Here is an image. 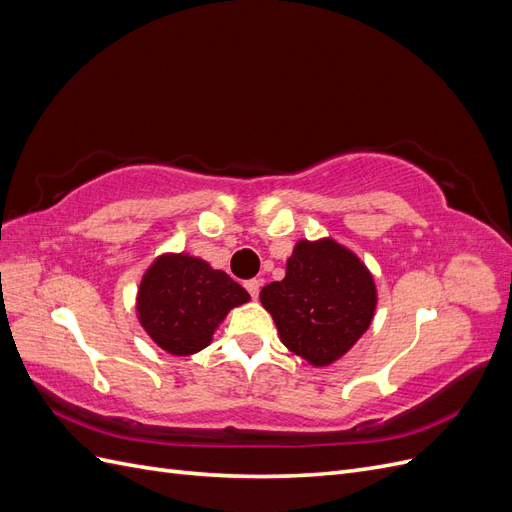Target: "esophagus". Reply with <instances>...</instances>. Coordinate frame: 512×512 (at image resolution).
I'll list each match as a JSON object with an SVG mask.
<instances>
[{
    "instance_id": "esophagus-1",
    "label": "esophagus",
    "mask_w": 512,
    "mask_h": 512,
    "mask_svg": "<svg viewBox=\"0 0 512 512\" xmlns=\"http://www.w3.org/2000/svg\"><path fill=\"white\" fill-rule=\"evenodd\" d=\"M247 292L252 294V299H258V292H260V280H247L245 282Z\"/></svg>"
}]
</instances>
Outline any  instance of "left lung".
Here are the masks:
<instances>
[{"label": "left lung", "mask_w": 512, "mask_h": 512, "mask_svg": "<svg viewBox=\"0 0 512 512\" xmlns=\"http://www.w3.org/2000/svg\"><path fill=\"white\" fill-rule=\"evenodd\" d=\"M282 344L327 367L361 339L376 314L378 290L365 262L331 237L297 241L286 277L260 290Z\"/></svg>", "instance_id": "obj_1"}]
</instances>
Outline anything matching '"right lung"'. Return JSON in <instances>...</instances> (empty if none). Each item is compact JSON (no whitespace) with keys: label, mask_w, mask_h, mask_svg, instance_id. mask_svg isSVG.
<instances>
[{"label":"right lung","mask_w":512,"mask_h":512,"mask_svg":"<svg viewBox=\"0 0 512 512\" xmlns=\"http://www.w3.org/2000/svg\"><path fill=\"white\" fill-rule=\"evenodd\" d=\"M250 294L207 260L166 252L151 262L136 292V316L151 342L173 356L207 348L230 309Z\"/></svg>","instance_id":"1"}]
</instances>
